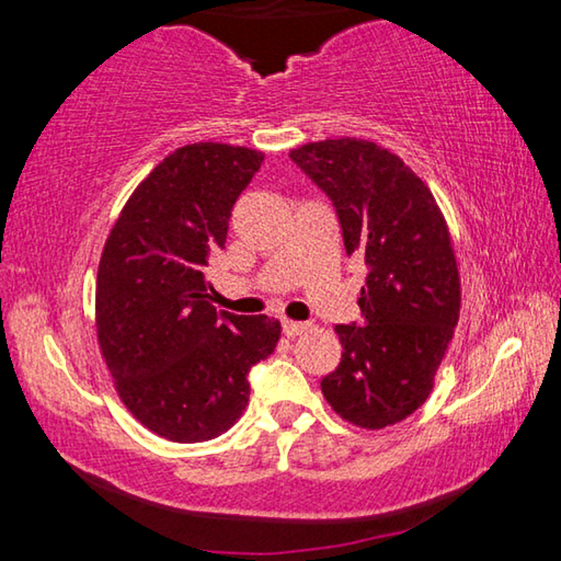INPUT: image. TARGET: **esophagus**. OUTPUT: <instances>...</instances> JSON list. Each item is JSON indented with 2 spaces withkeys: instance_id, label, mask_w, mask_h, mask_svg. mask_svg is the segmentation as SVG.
Segmentation results:
<instances>
[{
  "instance_id": "esophagus-1",
  "label": "esophagus",
  "mask_w": 561,
  "mask_h": 561,
  "mask_svg": "<svg viewBox=\"0 0 561 561\" xmlns=\"http://www.w3.org/2000/svg\"><path fill=\"white\" fill-rule=\"evenodd\" d=\"M309 327L307 324H301V321H282V331H284V336H289V339H294V336H299V334H304V331H307Z\"/></svg>"
}]
</instances>
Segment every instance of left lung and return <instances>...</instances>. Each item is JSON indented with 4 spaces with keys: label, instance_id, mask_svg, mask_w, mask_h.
<instances>
[{
    "label": "left lung",
    "instance_id": "1",
    "mask_svg": "<svg viewBox=\"0 0 561 561\" xmlns=\"http://www.w3.org/2000/svg\"><path fill=\"white\" fill-rule=\"evenodd\" d=\"M289 158L336 207L348 254L368 264L358 307L339 324L341 360L321 393L356 428L381 431L415 413L460 317V272L448 222L401 158L364 138H327Z\"/></svg>",
    "mask_w": 561,
    "mask_h": 561
}]
</instances>
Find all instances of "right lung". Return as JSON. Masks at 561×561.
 <instances>
[{"instance_id": "right-lung-1", "label": "right lung", "mask_w": 561, "mask_h": 561, "mask_svg": "<svg viewBox=\"0 0 561 561\" xmlns=\"http://www.w3.org/2000/svg\"><path fill=\"white\" fill-rule=\"evenodd\" d=\"M264 153L190 144L150 170L103 244L96 336L113 386L138 423L173 443L230 431L250 401L247 374L277 346L267 317L217 314L207 254Z\"/></svg>"}]
</instances>
